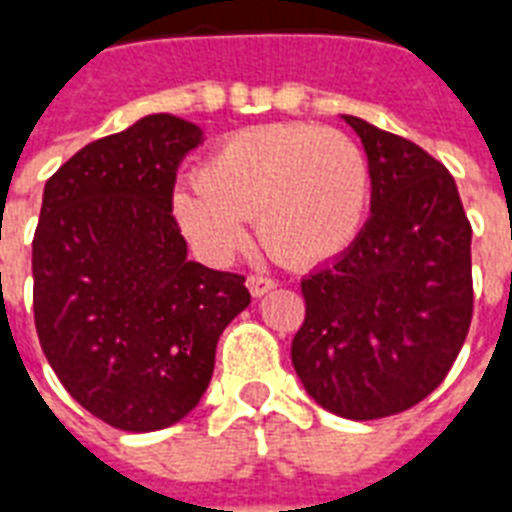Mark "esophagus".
<instances>
[{"label":"esophagus","instance_id":"obj_1","mask_svg":"<svg viewBox=\"0 0 512 512\" xmlns=\"http://www.w3.org/2000/svg\"><path fill=\"white\" fill-rule=\"evenodd\" d=\"M275 280L272 277H264V275H251L248 277V291H251V296H256V299H261L264 293L275 291Z\"/></svg>","mask_w":512,"mask_h":512}]
</instances>
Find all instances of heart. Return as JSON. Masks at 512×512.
Instances as JSON below:
<instances>
[{
  "mask_svg": "<svg viewBox=\"0 0 512 512\" xmlns=\"http://www.w3.org/2000/svg\"><path fill=\"white\" fill-rule=\"evenodd\" d=\"M371 202V165L355 138L307 122H277L224 138L178 184L181 227L213 259L245 243V219L275 259H331L355 240Z\"/></svg>",
  "mask_w": 512,
  "mask_h": 512,
  "instance_id": "obj_1",
  "label": "heart"
}]
</instances>
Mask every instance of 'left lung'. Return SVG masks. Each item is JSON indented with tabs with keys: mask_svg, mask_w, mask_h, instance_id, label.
I'll return each mask as SVG.
<instances>
[{
	"mask_svg": "<svg viewBox=\"0 0 512 512\" xmlns=\"http://www.w3.org/2000/svg\"><path fill=\"white\" fill-rule=\"evenodd\" d=\"M342 120L371 165V216L301 280L291 360L320 406L363 422L417 406L454 366L473 320V229L451 173L422 146Z\"/></svg>",
	"mask_w": 512,
	"mask_h": 512,
	"instance_id": "obj_1",
	"label": "left lung"
}]
</instances>
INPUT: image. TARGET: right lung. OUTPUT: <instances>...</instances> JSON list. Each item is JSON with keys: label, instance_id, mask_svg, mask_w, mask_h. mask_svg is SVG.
Returning a JSON list of instances; mask_svg holds the SVG:
<instances>
[{"label": "right lung", "instance_id": "add662e5", "mask_svg": "<svg viewBox=\"0 0 512 512\" xmlns=\"http://www.w3.org/2000/svg\"><path fill=\"white\" fill-rule=\"evenodd\" d=\"M202 130L149 114L47 178L31 269L34 323L71 398L125 433L176 425L208 390L245 277L186 259L176 170Z\"/></svg>", "mask_w": 512, "mask_h": 512}]
</instances>
